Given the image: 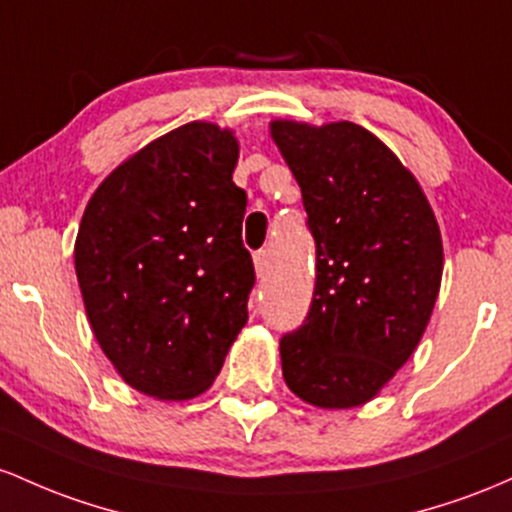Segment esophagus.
Wrapping results in <instances>:
<instances>
[{
    "instance_id": "esophagus-1",
    "label": "esophagus",
    "mask_w": 512,
    "mask_h": 512,
    "mask_svg": "<svg viewBox=\"0 0 512 512\" xmlns=\"http://www.w3.org/2000/svg\"><path fill=\"white\" fill-rule=\"evenodd\" d=\"M254 266H256L258 278L268 275V268H271V258H268V251H256V254H254Z\"/></svg>"
}]
</instances>
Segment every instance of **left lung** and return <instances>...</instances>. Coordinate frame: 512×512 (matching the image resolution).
<instances>
[{
  "mask_svg": "<svg viewBox=\"0 0 512 512\" xmlns=\"http://www.w3.org/2000/svg\"><path fill=\"white\" fill-rule=\"evenodd\" d=\"M317 244L300 329L280 338L283 377L307 404H365L411 358L442 278L440 227L418 181L360 125L273 120Z\"/></svg>",
  "mask_w": 512,
  "mask_h": 512,
  "instance_id": "obj_1",
  "label": "left lung"
}]
</instances>
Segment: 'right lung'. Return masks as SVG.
Listing matches in <instances>:
<instances>
[{
    "instance_id": "right-lung-1",
    "label": "right lung",
    "mask_w": 512,
    "mask_h": 512,
    "mask_svg": "<svg viewBox=\"0 0 512 512\" xmlns=\"http://www.w3.org/2000/svg\"><path fill=\"white\" fill-rule=\"evenodd\" d=\"M237 159L232 130L195 120L132 154L84 210L74 268L86 317L118 375L154 399L203 394L249 319Z\"/></svg>"
}]
</instances>
